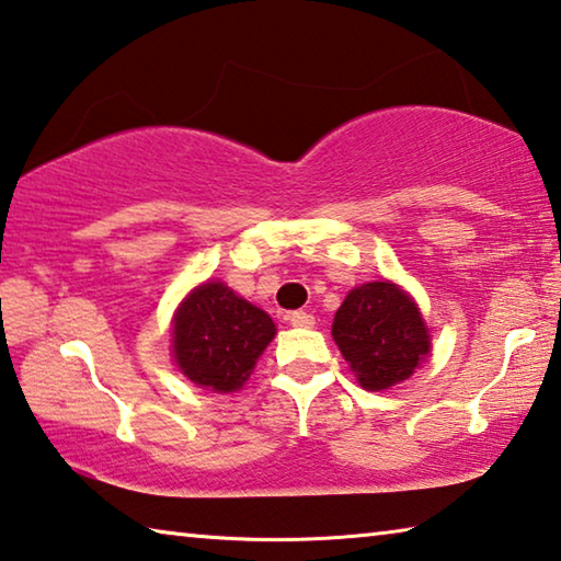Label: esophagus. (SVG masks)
I'll return each instance as SVG.
<instances>
[{"label":"esophagus","instance_id":"1","mask_svg":"<svg viewBox=\"0 0 561 561\" xmlns=\"http://www.w3.org/2000/svg\"><path fill=\"white\" fill-rule=\"evenodd\" d=\"M287 319L291 327H305V329L314 327V314H309V312H291Z\"/></svg>","mask_w":561,"mask_h":561}]
</instances>
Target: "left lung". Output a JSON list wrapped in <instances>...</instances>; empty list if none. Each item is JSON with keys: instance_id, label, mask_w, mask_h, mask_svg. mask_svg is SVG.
I'll use <instances>...</instances> for the list:
<instances>
[{"instance_id": "8db88e82", "label": "left lung", "mask_w": 561, "mask_h": 561, "mask_svg": "<svg viewBox=\"0 0 561 561\" xmlns=\"http://www.w3.org/2000/svg\"><path fill=\"white\" fill-rule=\"evenodd\" d=\"M332 336L359 385L371 392L404 381L430 352L420 309L392 282L352 289L334 314Z\"/></svg>"}]
</instances>
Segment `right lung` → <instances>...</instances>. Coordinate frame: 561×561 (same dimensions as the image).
Segmentation results:
<instances>
[{
	"mask_svg": "<svg viewBox=\"0 0 561 561\" xmlns=\"http://www.w3.org/2000/svg\"><path fill=\"white\" fill-rule=\"evenodd\" d=\"M277 329L270 314L237 297L221 282L202 284L174 317V359L194 385L234 392Z\"/></svg>",
	"mask_w": 561,
	"mask_h": 561,
	"instance_id": "right-lung-1",
	"label": "right lung"
}]
</instances>
